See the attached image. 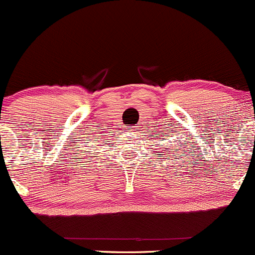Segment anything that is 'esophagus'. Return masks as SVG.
I'll list each match as a JSON object with an SVG mask.
<instances>
[{
    "instance_id": "obj_1",
    "label": "esophagus",
    "mask_w": 255,
    "mask_h": 255,
    "mask_svg": "<svg viewBox=\"0 0 255 255\" xmlns=\"http://www.w3.org/2000/svg\"><path fill=\"white\" fill-rule=\"evenodd\" d=\"M138 127H132V128H127V131L128 133H136L138 132Z\"/></svg>"
}]
</instances>
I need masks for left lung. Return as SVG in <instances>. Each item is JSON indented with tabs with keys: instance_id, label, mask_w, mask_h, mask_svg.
Masks as SVG:
<instances>
[{
	"instance_id": "obj_1",
	"label": "left lung",
	"mask_w": 255,
	"mask_h": 255,
	"mask_svg": "<svg viewBox=\"0 0 255 255\" xmlns=\"http://www.w3.org/2000/svg\"><path fill=\"white\" fill-rule=\"evenodd\" d=\"M166 136H167V135H166Z\"/></svg>"
}]
</instances>
